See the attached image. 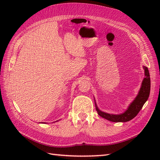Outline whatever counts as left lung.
<instances>
[{
  "label": "left lung",
  "mask_w": 160,
  "mask_h": 160,
  "mask_svg": "<svg viewBox=\"0 0 160 160\" xmlns=\"http://www.w3.org/2000/svg\"><path fill=\"white\" fill-rule=\"evenodd\" d=\"M143 69H144L145 78L142 81L140 89L139 91L138 96L135 97L133 101L129 104L127 109L124 113L120 114L107 113L100 111L97 106L96 101H95L96 111L100 116L113 122H126L131 120L132 118L136 116L142 109V107L144 106V103L147 101L151 90V80L148 69L145 66H143Z\"/></svg>",
  "instance_id": "obj_1"
}]
</instances>
